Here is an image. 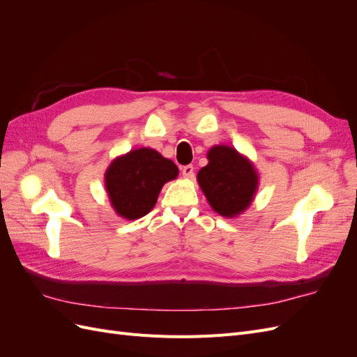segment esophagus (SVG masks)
<instances>
[{
  "instance_id": "obj_1",
  "label": "esophagus",
  "mask_w": 357,
  "mask_h": 357,
  "mask_svg": "<svg viewBox=\"0 0 357 357\" xmlns=\"http://www.w3.org/2000/svg\"><path fill=\"white\" fill-rule=\"evenodd\" d=\"M181 174H183V177L192 178L193 177V167L192 165H185L181 168Z\"/></svg>"
}]
</instances>
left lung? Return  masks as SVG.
<instances>
[{
  "mask_svg": "<svg viewBox=\"0 0 357 357\" xmlns=\"http://www.w3.org/2000/svg\"><path fill=\"white\" fill-rule=\"evenodd\" d=\"M198 183L211 208L223 218H236L252 204L259 176L253 164L231 146H214Z\"/></svg>",
  "mask_w": 357,
  "mask_h": 357,
  "instance_id": "8db88e82",
  "label": "left lung"
}]
</instances>
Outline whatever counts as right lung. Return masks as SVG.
<instances>
[{
	"label": "right lung",
	"instance_id": "add662e5",
	"mask_svg": "<svg viewBox=\"0 0 357 357\" xmlns=\"http://www.w3.org/2000/svg\"><path fill=\"white\" fill-rule=\"evenodd\" d=\"M177 176L174 162L143 147L116 158L107 168L104 181L114 211L123 219L135 220L155 207L162 186Z\"/></svg>",
	"mask_w": 357,
	"mask_h": 357
}]
</instances>
